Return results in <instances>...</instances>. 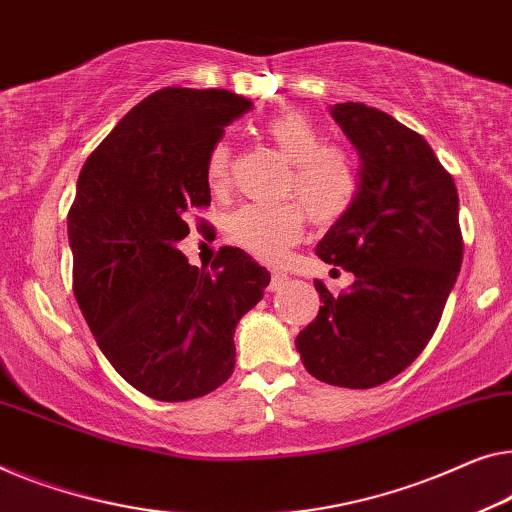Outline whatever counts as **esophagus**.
Masks as SVG:
<instances>
[{
    "label": "esophagus",
    "mask_w": 512,
    "mask_h": 512,
    "mask_svg": "<svg viewBox=\"0 0 512 512\" xmlns=\"http://www.w3.org/2000/svg\"><path fill=\"white\" fill-rule=\"evenodd\" d=\"M287 280L289 278L285 276V273H273L271 282H269V292H280V289L287 285Z\"/></svg>",
    "instance_id": "1"
}]
</instances>
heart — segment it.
Wrapping results in <instances>:
<instances>
[{"instance_id": "b5f03b06", "label": "heart", "mask_w": 512, "mask_h": 512, "mask_svg": "<svg viewBox=\"0 0 512 512\" xmlns=\"http://www.w3.org/2000/svg\"><path fill=\"white\" fill-rule=\"evenodd\" d=\"M266 142L292 163L285 197L273 207L246 204L232 213L230 239L266 264H280L303 239L308 216L312 223L335 225L354 207L358 195V170L352 156L340 147H324V137L308 119L296 112L276 114L262 126ZM230 179V147L213 144L207 156V183L220 193ZM309 213L305 214L304 211Z\"/></svg>"}]
</instances>
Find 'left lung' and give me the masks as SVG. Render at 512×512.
I'll return each instance as SVG.
<instances>
[{
	"instance_id": "8db88e82",
	"label": "left lung",
	"mask_w": 512,
	"mask_h": 512,
	"mask_svg": "<svg viewBox=\"0 0 512 512\" xmlns=\"http://www.w3.org/2000/svg\"><path fill=\"white\" fill-rule=\"evenodd\" d=\"M361 156L354 207L317 246L354 273L296 335L305 370L331 386L372 388L414 363L437 331L462 266L457 188L423 135L363 103L331 108Z\"/></svg>"
}]
</instances>
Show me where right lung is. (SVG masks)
<instances>
[{"instance_id":"1","label":"right lung","mask_w":512,"mask_h":512,"mask_svg":"<svg viewBox=\"0 0 512 512\" xmlns=\"http://www.w3.org/2000/svg\"><path fill=\"white\" fill-rule=\"evenodd\" d=\"M253 103L227 89L165 87L91 151L68 209L73 294L112 368L160 402L202 398L234 372V329L269 271L223 246L209 269L177 243L207 209V156Z\"/></svg>"}]
</instances>
